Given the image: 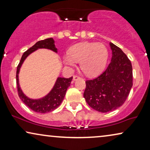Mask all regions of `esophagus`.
<instances>
[{"instance_id": "obj_1", "label": "esophagus", "mask_w": 150, "mask_h": 150, "mask_svg": "<svg viewBox=\"0 0 150 150\" xmlns=\"http://www.w3.org/2000/svg\"><path fill=\"white\" fill-rule=\"evenodd\" d=\"M80 79H81V78L79 76H73V81H76V80H79Z\"/></svg>"}]
</instances>
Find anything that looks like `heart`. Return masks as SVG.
I'll use <instances>...</instances> for the list:
<instances>
[{
  "instance_id": "1",
  "label": "heart",
  "mask_w": 150,
  "mask_h": 150,
  "mask_svg": "<svg viewBox=\"0 0 150 150\" xmlns=\"http://www.w3.org/2000/svg\"><path fill=\"white\" fill-rule=\"evenodd\" d=\"M108 50L102 43L82 42L74 45L63 56L65 64L74 67L80 63L81 70L87 76L99 74L105 66L108 59Z\"/></svg>"
}]
</instances>
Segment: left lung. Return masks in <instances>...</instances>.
Instances as JSON below:
<instances>
[{
  "label": "left lung",
  "instance_id": "8db88e82",
  "mask_svg": "<svg viewBox=\"0 0 150 150\" xmlns=\"http://www.w3.org/2000/svg\"><path fill=\"white\" fill-rule=\"evenodd\" d=\"M112 58L101 75L85 82L84 98L94 110L107 112L124 103L132 87V67L126 54L110 42Z\"/></svg>",
  "mask_w": 150,
  "mask_h": 150
}]
</instances>
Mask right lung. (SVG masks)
I'll use <instances>...</instances> for the list:
<instances>
[{"instance_id":"right-lung-1","label":"right lung","mask_w":150,"mask_h":150,"mask_svg":"<svg viewBox=\"0 0 150 150\" xmlns=\"http://www.w3.org/2000/svg\"><path fill=\"white\" fill-rule=\"evenodd\" d=\"M40 48H46L52 50L53 52L57 53V48L55 47L54 41L53 38H48L44 40L39 41L35 44L33 45L22 54V58L20 59L19 64L18 65L17 71H16V84H17L18 96L22 102L30 109L34 110L35 112H40V113H46L52 111L58 107L61 104L66 93L67 88L69 87L72 77L69 79L58 77L55 82L54 87L51 91L45 96L44 97L39 99H31L28 98L22 91L19 84V74L20 67L22 63L26 59L28 55L32 52Z\"/></svg>"}]
</instances>
